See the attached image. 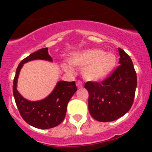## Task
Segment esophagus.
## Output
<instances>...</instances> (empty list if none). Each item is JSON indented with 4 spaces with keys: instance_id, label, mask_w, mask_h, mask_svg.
<instances>
[{
    "instance_id": "obj_1",
    "label": "esophagus",
    "mask_w": 152,
    "mask_h": 152,
    "mask_svg": "<svg viewBox=\"0 0 152 152\" xmlns=\"http://www.w3.org/2000/svg\"><path fill=\"white\" fill-rule=\"evenodd\" d=\"M76 86H77V88H83V83H82L81 81H77V82H76Z\"/></svg>"
}]
</instances>
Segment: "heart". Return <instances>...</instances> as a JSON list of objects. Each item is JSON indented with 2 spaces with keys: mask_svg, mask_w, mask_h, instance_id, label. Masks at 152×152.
<instances>
[{
  "mask_svg": "<svg viewBox=\"0 0 152 152\" xmlns=\"http://www.w3.org/2000/svg\"><path fill=\"white\" fill-rule=\"evenodd\" d=\"M72 67L83 69L82 75L86 80L98 82L106 79L113 72L117 57L112 53H105L100 49H89L74 54L69 60ZM63 69L71 72L72 67L63 64Z\"/></svg>",
  "mask_w": 152,
  "mask_h": 152,
  "instance_id": "b5f03b06",
  "label": "heart"
}]
</instances>
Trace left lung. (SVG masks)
Masks as SVG:
<instances>
[{"label": "left lung", "mask_w": 152, "mask_h": 152, "mask_svg": "<svg viewBox=\"0 0 152 152\" xmlns=\"http://www.w3.org/2000/svg\"><path fill=\"white\" fill-rule=\"evenodd\" d=\"M120 65L102 83L87 82L84 88L89 93L88 110L94 119L113 121L129 110L134 100L137 85V73L130 57L118 48Z\"/></svg>", "instance_id": "obj_1"}]
</instances>
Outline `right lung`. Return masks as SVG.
I'll return each mask as SVG.
<instances>
[{
  "label": "right lung",
  "mask_w": 152,
  "mask_h": 152,
  "mask_svg": "<svg viewBox=\"0 0 152 152\" xmlns=\"http://www.w3.org/2000/svg\"><path fill=\"white\" fill-rule=\"evenodd\" d=\"M34 60H45L53 61L48 53V48L40 49L31 53L18 65L13 80V95L15 103L23 119L30 125L40 129L56 127L62 122L66 115L67 106L69 100L77 90L75 81L61 80L52 92L43 99L29 101L23 98L17 91V80L23 65Z\"/></svg>",
  "instance_id": "add662e5"
}]
</instances>
